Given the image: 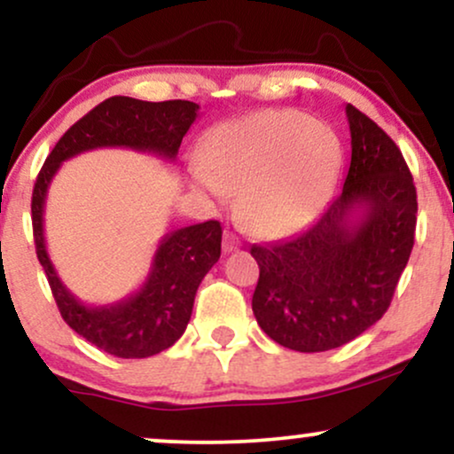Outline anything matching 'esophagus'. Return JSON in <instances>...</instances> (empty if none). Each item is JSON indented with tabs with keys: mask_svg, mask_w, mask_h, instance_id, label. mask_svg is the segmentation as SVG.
<instances>
[{
	"mask_svg": "<svg viewBox=\"0 0 454 454\" xmlns=\"http://www.w3.org/2000/svg\"><path fill=\"white\" fill-rule=\"evenodd\" d=\"M239 247H241V241H239V237H234L232 232H226V234H223V243H222L223 254L237 252Z\"/></svg>",
	"mask_w": 454,
	"mask_h": 454,
	"instance_id": "1",
	"label": "esophagus"
}]
</instances>
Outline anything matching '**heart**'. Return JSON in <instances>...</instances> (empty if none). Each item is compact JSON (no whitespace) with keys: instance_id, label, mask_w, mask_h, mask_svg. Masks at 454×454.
<instances>
[{"instance_id":"heart-1","label":"heart","mask_w":454,"mask_h":454,"mask_svg":"<svg viewBox=\"0 0 454 454\" xmlns=\"http://www.w3.org/2000/svg\"><path fill=\"white\" fill-rule=\"evenodd\" d=\"M340 166L341 140L328 123L299 111H264L213 129L190 175L215 202L239 192L243 226L279 237L325 205Z\"/></svg>"}]
</instances>
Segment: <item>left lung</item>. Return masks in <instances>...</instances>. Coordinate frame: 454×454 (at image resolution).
Returning <instances> with one entry per match:
<instances>
[{
	"label": "left lung",
	"instance_id": "left-lung-1",
	"mask_svg": "<svg viewBox=\"0 0 454 454\" xmlns=\"http://www.w3.org/2000/svg\"><path fill=\"white\" fill-rule=\"evenodd\" d=\"M343 190L294 237L252 245L260 267L252 309L260 328L296 352L356 340L387 314L414 247L416 187L393 138L352 104Z\"/></svg>",
	"mask_w": 454,
	"mask_h": 454
}]
</instances>
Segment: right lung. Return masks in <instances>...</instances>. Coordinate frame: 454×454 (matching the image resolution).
<instances>
[{
  "label": "right lung",
  "mask_w": 454,
  "mask_h": 454,
  "mask_svg": "<svg viewBox=\"0 0 454 454\" xmlns=\"http://www.w3.org/2000/svg\"><path fill=\"white\" fill-rule=\"evenodd\" d=\"M187 100L145 102L114 96L72 126L46 158L31 196L35 254L66 325L100 350L119 358H147L170 348L185 333L200 281L222 254V226L209 220L161 237L149 275L128 299L111 305L78 301L51 262L44 241V202L61 161L82 151L126 147L173 161L198 117Z\"/></svg>",
  "instance_id": "right-lung-1"
}]
</instances>
